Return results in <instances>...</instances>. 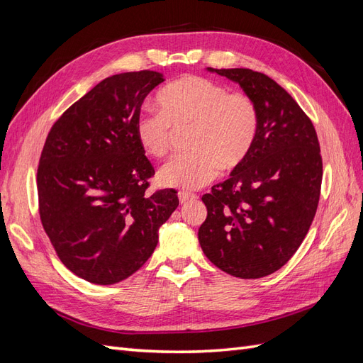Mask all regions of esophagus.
<instances>
[{
  "label": "esophagus",
  "instance_id": "esophagus-1",
  "mask_svg": "<svg viewBox=\"0 0 363 363\" xmlns=\"http://www.w3.org/2000/svg\"><path fill=\"white\" fill-rule=\"evenodd\" d=\"M195 199H196V196H195L194 194H191V192H184V191L179 192V200H180V203H182V204H186V203H189V201H194Z\"/></svg>",
  "mask_w": 363,
  "mask_h": 363
}]
</instances>
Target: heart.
I'll list each match as a JSON object with an SVG mask.
<instances>
[{
    "label": "heart",
    "instance_id": "b5f03b06",
    "mask_svg": "<svg viewBox=\"0 0 363 363\" xmlns=\"http://www.w3.org/2000/svg\"><path fill=\"white\" fill-rule=\"evenodd\" d=\"M159 111L140 113L135 133L140 148L152 157H163L172 130L191 128V155L164 163L157 174L163 188L196 191L223 169L240 167L255 145L259 113L250 96L227 89L204 77H183L159 91Z\"/></svg>",
    "mask_w": 363,
    "mask_h": 363
}]
</instances>
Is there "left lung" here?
I'll return each instance as SVG.
<instances>
[{
  "mask_svg": "<svg viewBox=\"0 0 363 363\" xmlns=\"http://www.w3.org/2000/svg\"><path fill=\"white\" fill-rule=\"evenodd\" d=\"M207 71L251 98L259 130L245 162L203 195L207 218L199 240L219 269L260 279L280 269L309 232L323 180L320 142L301 107L268 75L245 68Z\"/></svg>",
  "mask_w": 363,
  "mask_h": 363,
  "instance_id": "1",
  "label": "left lung"
}]
</instances>
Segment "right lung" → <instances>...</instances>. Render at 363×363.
Listing matches in <instances>:
<instances>
[{"label":"right lung","instance_id":"1","mask_svg":"<svg viewBox=\"0 0 363 363\" xmlns=\"http://www.w3.org/2000/svg\"><path fill=\"white\" fill-rule=\"evenodd\" d=\"M155 71L107 77L50 130L38 169L43 228L63 265L94 284L135 274L179 206L174 189L145 195L155 175L135 125Z\"/></svg>","mask_w":363,"mask_h":363}]
</instances>
